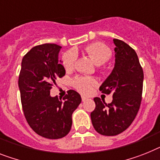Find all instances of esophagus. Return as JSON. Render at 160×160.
<instances>
[{"mask_svg":"<svg viewBox=\"0 0 160 160\" xmlns=\"http://www.w3.org/2000/svg\"><path fill=\"white\" fill-rule=\"evenodd\" d=\"M87 100H88V98H87V97H85V96H82V101H87Z\"/></svg>","mask_w":160,"mask_h":160,"instance_id":"esophagus-1","label":"esophagus"}]
</instances>
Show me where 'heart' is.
Instances as JSON below:
<instances>
[{"mask_svg":"<svg viewBox=\"0 0 160 160\" xmlns=\"http://www.w3.org/2000/svg\"><path fill=\"white\" fill-rule=\"evenodd\" d=\"M85 51L92 61L97 65H101L107 62L111 58V50L106 45L100 42L91 43L85 47ZM78 54L75 50H69L64 54L62 61L66 70H71L73 68L75 62L77 60ZM96 84V79L93 78L78 77L73 81L75 88L82 94H88L92 91V87Z\"/></svg>","mask_w":160,"mask_h":160,"instance_id":"heart-1","label":"heart"}]
</instances>
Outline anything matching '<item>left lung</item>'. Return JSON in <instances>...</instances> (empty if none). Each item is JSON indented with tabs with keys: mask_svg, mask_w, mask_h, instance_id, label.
I'll return each mask as SVG.
<instances>
[{
	"mask_svg": "<svg viewBox=\"0 0 160 160\" xmlns=\"http://www.w3.org/2000/svg\"><path fill=\"white\" fill-rule=\"evenodd\" d=\"M113 43L114 67L100 87L103 93L113 94V101L106 104L95 97L96 108L91 113L95 130L104 136L118 135L132 124L140 109L143 88V69L136 51L118 39H113Z\"/></svg>",
	"mask_w": 160,
	"mask_h": 160,
	"instance_id": "left-lung-1",
	"label": "left lung"
}]
</instances>
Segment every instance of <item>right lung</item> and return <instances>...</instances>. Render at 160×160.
Listing matches in <instances>:
<instances>
[{
    "label": "right lung",
    "mask_w": 160,
    "mask_h": 160,
    "mask_svg": "<svg viewBox=\"0 0 160 160\" xmlns=\"http://www.w3.org/2000/svg\"><path fill=\"white\" fill-rule=\"evenodd\" d=\"M61 47L39 45L23 56L18 77L21 103L25 118L37 134L48 139L65 137L72 127V114L81 103V96L73 90L63 98L50 96L58 78L65 75L59 62Z\"/></svg>",
    "instance_id": "1"
}]
</instances>
